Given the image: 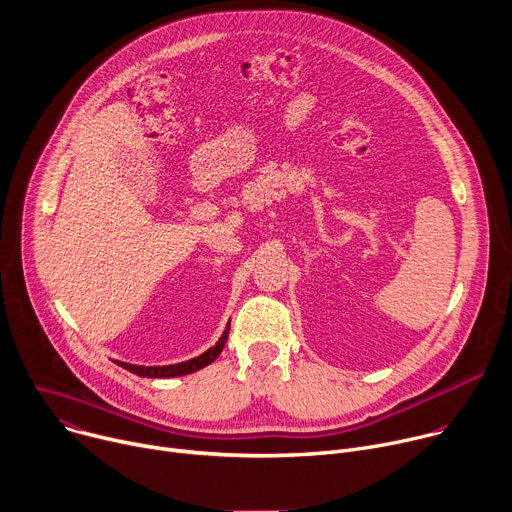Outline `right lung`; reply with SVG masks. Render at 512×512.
Segmentation results:
<instances>
[{
  "instance_id": "right-lung-1",
  "label": "right lung",
  "mask_w": 512,
  "mask_h": 512,
  "mask_svg": "<svg viewBox=\"0 0 512 512\" xmlns=\"http://www.w3.org/2000/svg\"><path fill=\"white\" fill-rule=\"evenodd\" d=\"M228 331H230V324H226L224 333L220 335V339L216 341V345H212L208 351H204L198 357H192L188 361H181V363H171V365H134V363H126V361H114L120 367L132 371V374L141 376V378H177V376H188L194 374V371L210 365L224 349L226 339H228Z\"/></svg>"
}]
</instances>
